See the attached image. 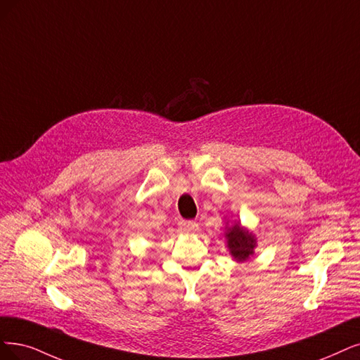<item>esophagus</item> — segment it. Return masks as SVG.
<instances>
[{
	"mask_svg": "<svg viewBox=\"0 0 360 360\" xmlns=\"http://www.w3.org/2000/svg\"><path fill=\"white\" fill-rule=\"evenodd\" d=\"M181 229L185 233H195L198 230V224L194 221H181Z\"/></svg>",
	"mask_w": 360,
	"mask_h": 360,
	"instance_id": "esophagus-1",
	"label": "esophagus"
}]
</instances>
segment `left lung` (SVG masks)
Returning <instances> with one entry per match:
<instances>
[{
    "label": "left lung",
    "instance_id": "1",
    "mask_svg": "<svg viewBox=\"0 0 360 360\" xmlns=\"http://www.w3.org/2000/svg\"><path fill=\"white\" fill-rule=\"evenodd\" d=\"M225 236L229 238V248H230L231 255L237 261H245L249 258V255L254 254L255 238L250 233L243 230L240 225L236 224Z\"/></svg>",
    "mask_w": 360,
    "mask_h": 360
}]
</instances>
